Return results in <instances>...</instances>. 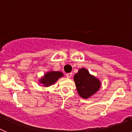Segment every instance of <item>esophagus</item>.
<instances>
[{
	"mask_svg": "<svg viewBox=\"0 0 132 132\" xmlns=\"http://www.w3.org/2000/svg\"><path fill=\"white\" fill-rule=\"evenodd\" d=\"M66 76L67 78H71L72 77V73H69L66 74Z\"/></svg>",
	"mask_w": 132,
	"mask_h": 132,
	"instance_id": "obj_1",
	"label": "esophagus"
}]
</instances>
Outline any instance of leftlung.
<instances>
[{
  "label": "left lung",
  "instance_id": "obj_1",
  "mask_svg": "<svg viewBox=\"0 0 132 132\" xmlns=\"http://www.w3.org/2000/svg\"><path fill=\"white\" fill-rule=\"evenodd\" d=\"M74 80L78 94L82 98H88L101 87V81L85 68L80 69L75 75Z\"/></svg>",
  "mask_w": 132,
  "mask_h": 132
}]
</instances>
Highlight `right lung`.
Returning <instances> with one entry per match:
<instances>
[{
  "label": "right lung",
  "mask_w": 132,
  "mask_h": 132,
  "mask_svg": "<svg viewBox=\"0 0 132 132\" xmlns=\"http://www.w3.org/2000/svg\"><path fill=\"white\" fill-rule=\"evenodd\" d=\"M63 76V73L60 71H49L41 78L39 82L44 85V87H50L56 82V81Z\"/></svg>",
  "instance_id": "right-lung-1"
}]
</instances>
